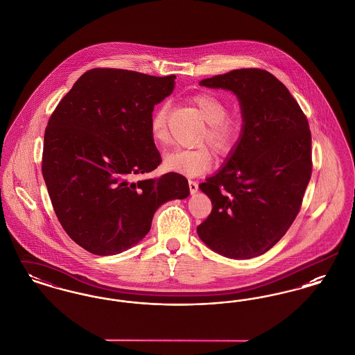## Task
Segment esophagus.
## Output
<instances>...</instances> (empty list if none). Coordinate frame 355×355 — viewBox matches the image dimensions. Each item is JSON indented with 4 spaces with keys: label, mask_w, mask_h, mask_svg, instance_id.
<instances>
[{
    "label": "esophagus",
    "mask_w": 355,
    "mask_h": 355,
    "mask_svg": "<svg viewBox=\"0 0 355 355\" xmlns=\"http://www.w3.org/2000/svg\"><path fill=\"white\" fill-rule=\"evenodd\" d=\"M189 189H190V193L194 194V193H197V190H198V184H197L196 181L189 180Z\"/></svg>",
    "instance_id": "1"
}]
</instances>
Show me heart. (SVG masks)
<instances>
[{"instance_id": "b5f03b06", "label": "heart", "mask_w": 355, "mask_h": 355, "mask_svg": "<svg viewBox=\"0 0 355 355\" xmlns=\"http://www.w3.org/2000/svg\"><path fill=\"white\" fill-rule=\"evenodd\" d=\"M191 102L207 122L200 142L207 144L218 155L234 152L242 135L243 121L236 114H229V103L213 92H201L191 97ZM169 103L164 102L153 112L150 119V135L158 145L169 141ZM213 155L205 145L190 149H175L164 157V168L186 177H196L211 168Z\"/></svg>"}]
</instances>
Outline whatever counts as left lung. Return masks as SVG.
Returning <instances> with one entry per match:
<instances>
[{"label": "left lung", "instance_id": "left-lung-1", "mask_svg": "<svg viewBox=\"0 0 355 355\" xmlns=\"http://www.w3.org/2000/svg\"><path fill=\"white\" fill-rule=\"evenodd\" d=\"M200 84L236 93L245 123L226 165L200 184L213 209L197 233L225 257H258L301 210L313 170L309 122L286 86L263 69H236Z\"/></svg>", "mask_w": 355, "mask_h": 355}]
</instances>
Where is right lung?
Returning a JSON list of instances; mask_svg holds the SVG:
<instances>
[{"instance_id": "obj_1", "label": "right lung", "mask_w": 355, "mask_h": 355, "mask_svg": "<svg viewBox=\"0 0 355 355\" xmlns=\"http://www.w3.org/2000/svg\"><path fill=\"white\" fill-rule=\"evenodd\" d=\"M174 85L173 74L90 69L51 113L42 175L61 226L85 250H128L149 233L162 203L189 196L187 180L177 173L135 180L161 164L150 119Z\"/></svg>"}]
</instances>
